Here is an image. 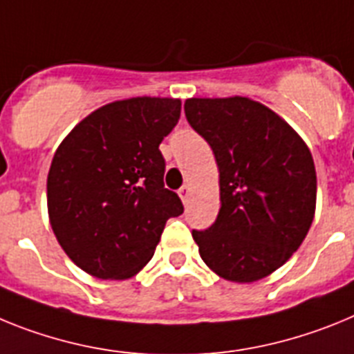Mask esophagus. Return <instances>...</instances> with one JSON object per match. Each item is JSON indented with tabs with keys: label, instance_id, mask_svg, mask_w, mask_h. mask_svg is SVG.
<instances>
[{
	"label": "esophagus",
	"instance_id": "esophagus-1",
	"mask_svg": "<svg viewBox=\"0 0 354 354\" xmlns=\"http://www.w3.org/2000/svg\"><path fill=\"white\" fill-rule=\"evenodd\" d=\"M178 196H180V198H181V201L187 203V199H189V196H190V187L189 185L181 187V189L178 190Z\"/></svg>",
	"mask_w": 354,
	"mask_h": 354
}]
</instances>
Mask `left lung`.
I'll use <instances>...</instances> for the list:
<instances>
[{
	"label": "left lung",
	"mask_w": 354,
	"mask_h": 354,
	"mask_svg": "<svg viewBox=\"0 0 354 354\" xmlns=\"http://www.w3.org/2000/svg\"><path fill=\"white\" fill-rule=\"evenodd\" d=\"M183 109L219 167V215L210 228L192 230L203 262L236 283L266 278L297 251L313 221L312 153L283 119L248 97H192Z\"/></svg>",
	"instance_id": "1"
}]
</instances>
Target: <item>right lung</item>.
<instances>
[{"label": "right lung", "instance_id": "obj_1", "mask_svg": "<svg viewBox=\"0 0 354 354\" xmlns=\"http://www.w3.org/2000/svg\"><path fill=\"white\" fill-rule=\"evenodd\" d=\"M180 100L131 97L104 104L58 146L48 174L49 223L67 257L101 279L137 274L167 219L183 214L165 189L158 146L173 131Z\"/></svg>", "mask_w": 354, "mask_h": 354}]
</instances>
